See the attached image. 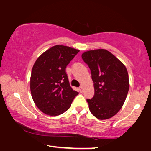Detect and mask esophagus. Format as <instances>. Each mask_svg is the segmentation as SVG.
<instances>
[{
  "instance_id": "34e87169",
  "label": "esophagus",
  "mask_w": 151,
  "mask_h": 151,
  "mask_svg": "<svg viewBox=\"0 0 151 151\" xmlns=\"http://www.w3.org/2000/svg\"><path fill=\"white\" fill-rule=\"evenodd\" d=\"M79 91H80V93H82L83 91V87H80V88H79Z\"/></svg>"
}]
</instances>
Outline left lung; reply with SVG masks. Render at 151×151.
<instances>
[{"label": "left lung", "mask_w": 151, "mask_h": 151, "mask_svg": "<svg viewBox=\"0 0 151 151\" xmlns=\"http://www.w3.org/2000/svg\"><path fill=\"white\" fill-rule=\"evenodd\" d=\"M81 58L90 69L94 83V96L87 99L89 110L101 120L113 117L122 107L129 91L126 67L104 49L87 51Z\"/></svg>", "instance_id": "1"}]
</instances>
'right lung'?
I'll return each instance as SVG.
<instances>
[{
  "label": "right lung",
  "instance_id": "obj_1",
  "mask_svg": "<svg viewBox=\"0 0 151 151\" xmlns=\"http://www.w3.org/2000/svg\"><path fill=\"white\" fill-rule=\"evenodd\" d=\"M79 52L55 45L40 55L34 63L30 77L31 94L36 106L45 114H62L78 95L71 88L65 68Z\"/></svg>",
  "mask_w": 151,
  "mask_h": 151
}]
</instances>
